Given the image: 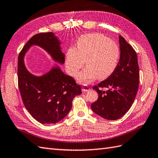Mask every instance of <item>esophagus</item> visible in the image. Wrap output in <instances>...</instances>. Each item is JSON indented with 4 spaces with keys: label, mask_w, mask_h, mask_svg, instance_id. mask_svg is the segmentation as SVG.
Here are the masks:
<instances>
[{
    "label": "esophagus",
    "mask_w": 158,
    "mask_h": 158,
    "mask_svg": "<svg viewBox=\"0 0 158 158\" xmlns=\"http://www.w3.org/2000/svg\"><path fill=\"white\" fill-rule=\"evenodd\" d=\"M89 90H90L89 87H88L87 85H83L82 87V91H83V92H85V91H89Z\"/></svg>",
    "instance_id": "1"
}]
</instances>
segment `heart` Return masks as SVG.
I'll return each instance as SVG.
<instances>
[{"label":"heart","instance_id":"heart-1","mask_svg":"<svg viewBox=\"0 0 158 158\" xmlns=\"http://www.w3.org/2000/svg\"><path fill=\"white\" fill-rule=\"evenodd\" d=\"M120 58V50L116 44L100 34L83 35L77 49L71 48L66 54V67L69 74L76 76L84 64L87 67L77 75V80L88 83L97 77L103 79L114 71Z\"/></svg>","mask_w":158,"mask_h":158}]
</instances>
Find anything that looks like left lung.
Returning <instances> with one entry per match:
<instances>
[{
  "label": "left lung",
  "mask_w": 158,
  "mask_h": 158,
  "mask_svg": "<svg viewBox=\"0 0 158 158\" xmlns=\"http://www.w3.org/2000/svg\"><path fill=\"white\" fill-rule=\"evenodd\" d=\"M120 56L116 69L108 78L94 86L98 99L91 105L92 110L105 119L114 120L125 114L136 97L139 69L135 50L119 35ZM106 88V90L102 89Z\"/></svg>",
  "instance_id": "left-lung-1"
}]
</instances>
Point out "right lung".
<instances>
[{
	"mask_svg": "<svg viewBox=\"0 0 158 158\" xmlns=\"http://www.w3.org/2000/svg\"><path fill=\"white\" fill-rule=\"evenodd\" d=\"M60 44L52 32L40 33L29 40L18 56V86L22 100L33 118L42 124H56L63 119L71 110L73 98L81 94V89L58 67L41 77L31 75L25 68L23 57L31 45H38L63 64L64 54Z\"/></svg>",
	"mask_w": 158,
	"mask_h": 158,
	"instance_id": "1",
	"label": "right lung"
}]
</instances>
